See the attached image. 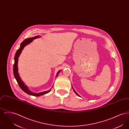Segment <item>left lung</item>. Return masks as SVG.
Segmentation results:
<instances>
[{"mask_svg": "<svg viewBox=\"0 0 129 129\" xmlns=\"http://www.w3.org/2000/svg\"><path fill=\"white\" fill-rule=\"evenodd\" d=\"M73 89H74V92H75V93H76V95H78V96H79V95H78V94H77V92H76V91H75V90H74V88H73Z\"/></svg>", "mask_w": 129, "mask_h": 129, "instance_id": "8db88e82", "label": "left lung"}]
</instances>
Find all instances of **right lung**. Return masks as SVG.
Segmentation results:
<instances>
[{"label": "right lung", "mask_w": 129, "mask_h": 129, "mask_svg": "<svg viewBox=\"0 0 129 129\" xmlns=\"http://www.w3.org/2000/svg\"><path fill=\"white\" fill-rule=\"evenodd\" d=\"M40 37V36H37L34 37H32V38H27L22 43H21L20 45V47L19 48L18 50H17L16 53H15V56H14V63L13 65V74H14V77L15 78V79L17 81L18 84L19 86L20 87V88L26 93L28 94V95H32V96H41L44 94H45L46 93H48V92L50 91L51 89H49V90L46 91H44V92H41V93H34L31 91L29 89H28V87L26 85H25V84L24 83V82L22 81L19 75L18 74V57L19 55H20V54L21 53L22 50L23 48H24L26 45L28 44L29 43H31L33 40L36 39L37 38H38ZM61 70L59 71L57 73L56 75V77L58 75V74L60 72Z\"/></svg>", "instance_id": "right-lung-1"}]
</instances>
